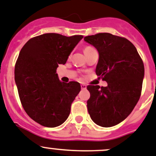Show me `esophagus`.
Instances as JSON below:
<instances>
[{"mask_svg":"<svg viewBox=\"0 0 156 156\" xmlns=\"http://www.w3.org/2000/svg\"><path fill=\"white\" fill-rule=\"evenodd\" d=\"M86 85H81V89H86Z\"/></svg>","mask_w":156,"mask_h":156,"instance_id":"1","label":"esophagus"}]
</instances>
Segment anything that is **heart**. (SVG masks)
<instances>
[{"instance_id":"1","label":"heart","mask_w":156,"mask_h":156,"mask_svg":"<svg viewBox=\"0 0 156 156\" xmlns=\"http://www.w3.org/2000/svg\"><path fill=\"white\" fill-rule=\"evenodd\" d=\"M91 48H91V47H86L85 48V51H86L89 50V49H91Z\"/></svg>"}]
</instances>
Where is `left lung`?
Listing matches in <instances>:
<instances>
[{
	"instance_id": "left-lung-1",
	"label": "left lung",
	"mask_w": 156,
	"mask_h": 156,
	"mask_svg": "<svg viewBox=\"0 0 156 156\" xmlns=\"http://www.w3.org/2000/svg\"><path fill=\"white\" fill-rule=\"evenodd\" d=\"M85 41L98 50L95 72L106 87L90 85L88 111L93 122L112 127L126 119L141 96L145 68L140 55L128 39L109 33L86 36Z\"/></svg>"
}]
</instances>
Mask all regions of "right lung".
<instances>
[{"label":"right lung","instance_id":"obj_1","mask_svg":"<svg viewBox=\"0 0 156 156\" xmlns=\"http://www.w3.org/2000/svg\"><path fill=\"white\" fill-rule=\"evenodd\" d=\"M82 38V35L48 33L27 41L19 53L14 68L19 98L29 117L44 127L64 123L81 91L77 81L61 82L56 69L66 63Z\"/></svg>","mask_w":156,"mask_h":156}]
</instances>
